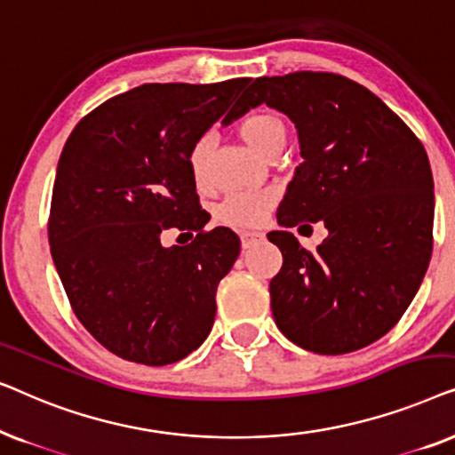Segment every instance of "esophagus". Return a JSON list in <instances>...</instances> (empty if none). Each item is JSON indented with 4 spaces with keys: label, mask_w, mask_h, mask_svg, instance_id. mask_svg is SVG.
<instances>
[{
    "label": "esophagus",
    "mask_w": 455,
    "mask_h": 455,
    "mask_svg": "<svg viewBox=\"0 0 455 455\" xmlns=\"http://www.w3.org/2000/svg\"><path fill=\"white\" fill-rule=\"evenodd\" d=\"M240 238H242V246L252 248V246H257L259 242H263L265 234L263 232H242Z\"/></svg>",
    "instance_id": "1"
}]
</instances>
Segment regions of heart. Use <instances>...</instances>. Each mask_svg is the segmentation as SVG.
Instances as JSON below:
<instances>
[{
	"mask_svg": "<svg viewBox=\"0 0 455 455\" xmlns=\"http://www.w3.org/2000/svg\"><path fill=\"white\" fill-rule=\"evenodd\" d=\"M238 132L246 145H251L254 151L267 155L275 151V148L285 145V126L277 116L265 114V111H257V114L246 116L244 120L238 124ZM209 153V136H201L196 139L195 145L188 151V167L192 178L198 186L204 182V159ZM277 201V192L271 188L260 190H240L229 195L220 207V220L226 226L248 229L263 226L269 217L273 204Z\"/></svg>",
	"mask_w": 455,
	"mask_h": 455,
	"instance_id": "heart-1",
	"label": "heart"
}]
</instances>
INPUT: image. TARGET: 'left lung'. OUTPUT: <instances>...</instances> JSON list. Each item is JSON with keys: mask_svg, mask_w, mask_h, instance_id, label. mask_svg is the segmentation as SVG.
<instances>
[{"mask_svg": "<svg viewBox=\"0 0 455 455\" xmlns=\"http://www.w3.org/2000/svg\"><path fill=\"white\" fill-rule=\"evenodd\" d=\"M267 103L294 122L302 164L267 238L283 265L269 283L279 331L315 354L383 338L412 302L433 252V173L422 142L377 95L331 72L263 76L228 124ZM321 220L310 253L284 229Z\"/></svg>", "mask_w": 455, "mask_h": 455, "instance_id": "left-lung-1", "label": "left lung"}]
</instances>
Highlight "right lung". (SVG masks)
<instances>
[{"instance_id": "1", "label": "right lung", "mask_w": 455, "mask_h": 455, "mask_svg": "<svg viewBox=\"0 0 455 455\" xmlns=\"http://www.w3.org/2000/svg\"><path fill=\"white\" fill-rule=\"evenodd\" d=\"M251 78L142 84L76 124L55 173L49 244L74 315L130 363H178L207 339L215 291L240 254L232 229L207 232L188 151ZM165 228L196 231L186 247Z\"/></svg>"}]
</instances>
